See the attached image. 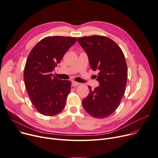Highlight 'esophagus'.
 <instances>
[{"label":"esophagus","mask_w":158,"mask_h":158,"mask_svg":"<svg viewBox=\"0 0 158 158\" xmlns=\"http://www.w3.org/2000/svg\"><path fill=\"white\" fill-rule=\"evenodd\" d=\"M78 85H79V82H76V81H72V86L75 87V86H78Z\"/></svg>","instance_id":"esophagus-1"}]
</instances>
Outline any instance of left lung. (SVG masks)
I'll list each match as a JSON object with an SVG mask.
<instances>
[{
	"label": "left lung",
	"instance_id": "obj_1",
	"mask_svg": "<svg viewBox=\"0 0 158 158\" xmlns=\"http://www.w3.org/2000/svg\"><path fill=\"white\" fill-rule=\"evenodd\" d=\"M78 43L87 53L91 68L99 70V86L82 100L84 109L95 118L109 116L119 107L125 92L128 69L119 46L111 39L102 35L79 37Z\"/></svg>",
	"mask_w": 158,
	"mask_h": 158
}]
</instances>
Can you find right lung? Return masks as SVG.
<instances>
[{
  "label": "right lung",
  "instance_id": "1",
  "mask_svg": "<svg viewBox=\"0 0 158 158\" xmlns=\"http://www.w3.org/2000/svg\"><path fill=\"white\" fill-rule=\"evenodd\" d=\"M77 38L51 36L40 40L31 49L24 69V82L37 110L52 116L64 109L71 82L61 80L52 72Z\"/></svg>",
  "mask_w": 158,
  "mask_h": 158
}]
</instances>
